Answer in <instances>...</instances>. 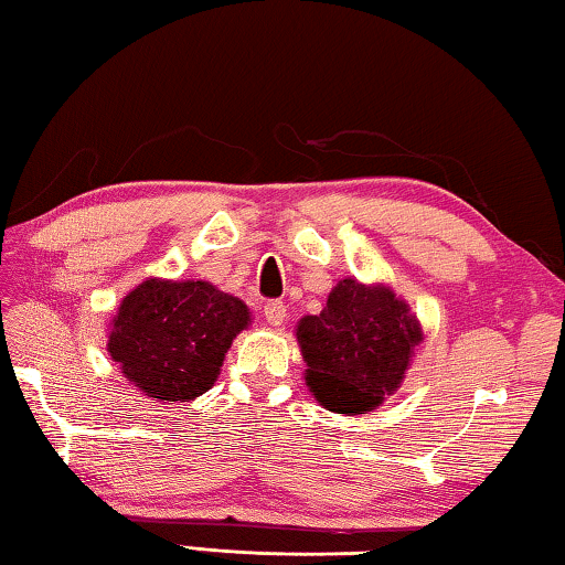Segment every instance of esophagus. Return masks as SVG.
Masks as SVG:
<instances>
[{"mask_svg":"<svg viewBox=\"0 0 565 565\" xmlns=\"http://www.w3.org/2000/svg\"><path fill=\"white\" fill-rule=\"evenodd\" d=\"M264 317L271 327H281L286 322V305L284 301H268L264 307Z\"/></svg>","mask_w":565,"mask_h":565,"instance_id":"obj_1","label":"esophagus"}]
</instances>
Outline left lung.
<instances>
[{"label": "left lung", "instance_id": "8db88e82", "mask_svg": "<svg viewBox=\"0 0 565 565\" xmlns=\"http://www.w3.org/2000/svg\"><path fill=\"white\" fill-rule=\"evenodd\" d=\"M305 383L319 406L360 416L401 388L420 342L418 317L388 284L340 279L319 315L297 322Z\"/></svg>", "mask_w": 565, "mask_h": 565}]
</instances>
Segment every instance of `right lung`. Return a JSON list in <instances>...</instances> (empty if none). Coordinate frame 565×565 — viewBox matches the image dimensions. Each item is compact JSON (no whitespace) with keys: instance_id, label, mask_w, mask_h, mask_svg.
Masks as SVG:
<instances>
[{"instance_id":"obj_1","label":"right lung","mask_w":565,"mask_h":565,"mask_svg":"<svg viewBox=\"0 0 565 565\" xmlns=\"http://www.w3.org/2000/svg\"><path fill=\"white\" fill-rule=\"evenodd\" d=\"M250 309L210 281L151 279L126 294L111 319L108 355L131 388L157 403H190L221 375Z\"/></svg>"}]
</instances>
